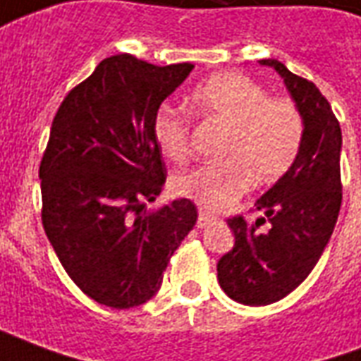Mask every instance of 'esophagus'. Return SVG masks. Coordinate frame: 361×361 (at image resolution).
Listing matches in <instances>:
<instances>
[{"label": "esophagus", "instance_id": "34e87169", "mask_svg": "<svg viewBox=\"0 0 361 361\" xmlns=\"http://www.w3.org/2000/svg\"><path fill=\"white\" fill-rule=\"evenodd\" d=\"M211 220H214V216H212L211 212L207 211H199V220H197V228H204Z\"/></svg>", "mask_w": 361, "mask_h": 361}]
</instances>
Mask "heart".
Masks as SVG:
<instances>
[{"label":"heart","mask_w":361,"mask_h":361,"mask_svg":"<svg viewBox=\"0 0 361 361\" xmlns=\"http://www.w3.org/2000/svg\"><path fill=\"white\" fill-rule=\"evenodd\" d=\"M199 118L224 127L220 157L180 173L173 185L204 209L219 211L255 185L276 181L294 164L303 141V118L294 102L269 98L267 90L243 75L219 73L203 81L189 98ZM154 141L162 157L181 162L189 152V126L180 114L160 110Z\"/></svg>","instance_id":"b5f03b06"}]
</instances>
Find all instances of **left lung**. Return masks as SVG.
I'll list each match as a JSON object with an SVG mask.
<instances>
[{"mask_svg": "<svg viewBox=\"0 0 361 361\" xmlns=\"http://www.w3.org/2000/svg\"><path fill=\"white\" fill-rule=\"evenodd\" d=\"M282 77L303 118V141L294 164L255 201L263 212L253 224L228 220L232 251L216 265L220 288L243 305H269L307 279L333 235L342 203L341 126L331 104L307 79L279 59H259ZM267 221V231L260 226Z\"/></svg>", "mask_w": 361, "mask_h": 361, "instance_id": "1", "label": "left lung"}]
</instances>
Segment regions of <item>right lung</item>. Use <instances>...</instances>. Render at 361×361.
Returning a JSON list of instances; mask_svg holds the SVG:
<instances>
[{
	"label": "right lung",
	"instance_id": "right-lung-1",
	"mask_svg": "<svg viewBox=\"0 0 361 361\" xmlns=\"http://www.w3.org/2000/svg\"><path fill=\"white\" fill-rule=\"evenodd\" d=\"M119 54L102 59L59 106L40 164L42 224L66 272L94 302L129 310L162 284L197 222L176 199L147 211L166 181L154 141L160 104L193 71Z\"/></svg>",
	"mask_w": 361,
	"mask_h": 361
}]
</instances>
